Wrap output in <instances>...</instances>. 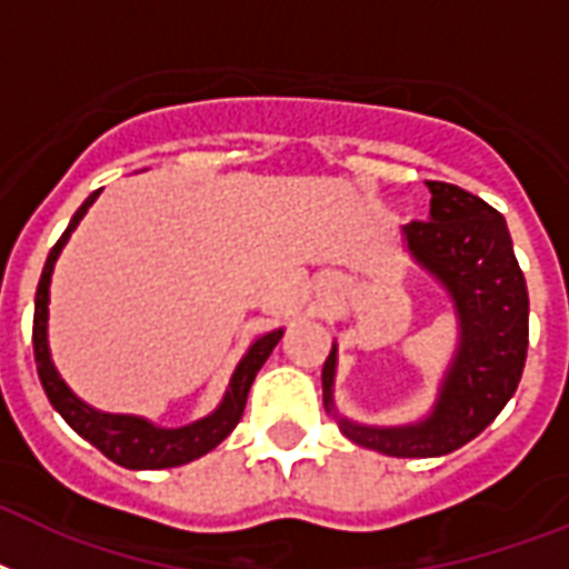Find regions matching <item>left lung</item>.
<instances>
[{
  "label": "left lung",
  "instance_id": "left-lung-1",
  "mask_svg": "<svg viewBox=\"0 0 569 569\" xmlns=\"http://www.w3.org/2000/svg\"><path fill=\"white\" fill-rule=\"evenodd\" d=\"M427 187L429 221L403 224L400 248L445 292L456 318V348L436 400L415 420L362 423L336 406V339L321 371L325 409L341 436L397 459H436L473 441L517 391L529 348V292L506 219L461 187Z\"/></svg>",
  "mask_w": 569,
  "mask_h": 569
}]
</instances>
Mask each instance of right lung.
Instances as JSON below:
<instances>
[{"instance_id":"add662e5","label":"right lung","mask_w":569,"mask_h":569,"mask_svg":"<svg viewBox=\"0 0 569 569\" xmlns=\"http://www.w3.org/2000/svg\"><path fill=\"white\" fill-rule=\"evenodd\" d=\"M101 192V189H99ZM99 192H92L84 204L78 207L76 216L69 219L63 237L58 239L49 257H46L43 274L37 283L34 295V362L43 391L49 397V403L54 406V412L67 420L69 427L76 429L78 436L90 441L96 450H101L110 461H117L128 470H163V468H180L187 461H196L201 456L219 447L224 438L237 429L239 418L248 403V391L266 359L271 357V350L277 348V341L283 339V327L262 332L248 345L242 359L237 362L233 373H230L228 389L221 395L219 406L207 412L204 418L183 423V427H157L154 420L142 418V415H122V412H101L96 406L69 389L67 380L60 377L58 365L52 359V348H49V289H52L54 262H58L60 251L67 248L69 237L76 233L81 219L87 216Z\"/></svg>"}]
</instances>
